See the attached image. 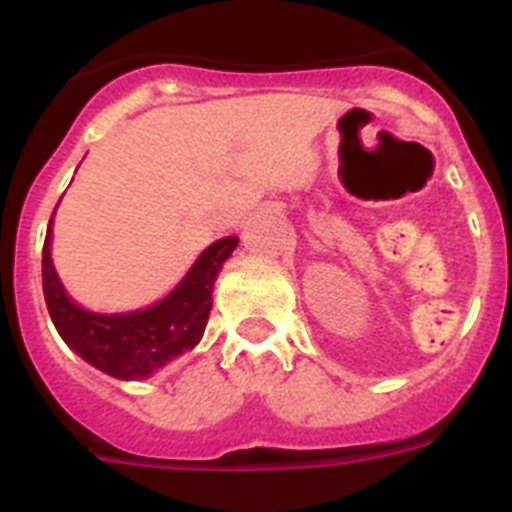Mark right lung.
<instances>
[{
  "mask_svg": "<svg viewBox=\"0 0 512 512\" xmlns=\"http://www.w3.org/2000/svg\"><path fill=\"white\" fill-rule=\"evenodd\" d=\"M51 228L43 246V295L58 336L99 372L115 379H146L200 343L212 310V284L238 246L228 235L200 253L171 295L146 310L102 315L76 305L51 261Z\"/></svg>",
  "mask_w": 512,
  "mask_h": 512,
  "instance_id": "1",
  "label": "right lung"
}]
</instances>
